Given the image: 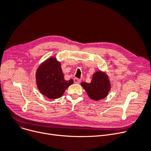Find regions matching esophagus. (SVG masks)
<instances>
[{
    "label": "esophagus",
    "mask_w": 151,
    "mask_h": 151,
    "mask_svg": "<svg viewBox=\"0 0 151 151\" xmlns=\"http://www.w3.org/2000/svg\"><path fill=\"white\" fill-rule=\"evenodd\" d=\"M80 81H81V80L80 79H78V78H74V82H75V83L79 84L80 83Z\"/></svg>",
    "instance_id": "1"
}]
</instances>
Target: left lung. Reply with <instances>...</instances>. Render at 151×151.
<instances>
[{"mask_svg":"<svg viewBox=\"0 0 151 151\" xmlns=\"http://www.w3.org/2000/svg\"><path fill=\"white\" fill-rule=\"evenodd\" d=\"M81 84L91 99L95 101L106 97L110 88L108 77L101 71H97L93 75V80L90 83L83 82Z\"/></svg>","mask_w":151,"mask_h":151,"instance_id":"8db88e82","label":"left lung"}]
</instances>
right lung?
<instances>
[{
	"label": "right lung",
	"instance_id": "1",
	"mask_svg": "<svg viewBox=\"0 0 151 151\" xmlns=\"http://www.w3.org/2000/svg\"><path fill=\"white\" fill-rule=\"evenodd\" d=\"M60 63L50 58L39 67L36 72L37 87L42 94L51 99L62 96L65 91L73 83V80H64Z\"/></svg>",
	"mask_w": 151,
	"mask_h": 151
}]
</instances>
